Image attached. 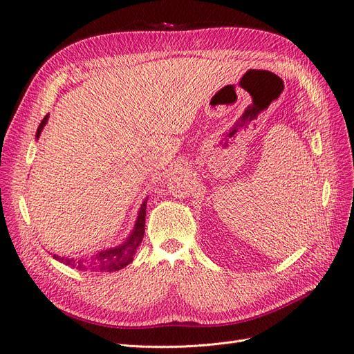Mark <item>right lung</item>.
<instances>
[{
    "label": "right lung",
    "instance_id": "obj_1",
    "mask_svg": "<svg viewBox=\"0 0 354 354\" xmlns=\"http://www.w3.org/2000/svg\"><path fill=\"white\" fill-rule=\"evenodd\" d=\"M48 116L46 115L44 120L41 121L38 130H37V138H39L42 128L47 124ZM146 203L147 198L142 202V207L138 209L137 218L134 223V229L131 230L130 236L125 238V241L120 245L113 246V248L102 250L97 254L91 257H81V259H71V257H60V255H53V259L57 260L59 263L66 264L69 267H75L78 270H91V272H116L121 270L124 267L130 264L134 259V254L138 250V245L143 241L145 234V220H146Z\"/></svg>",
    "mask_w": 354,
    "mask_h": 354
}]
</instances>
